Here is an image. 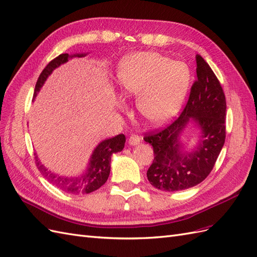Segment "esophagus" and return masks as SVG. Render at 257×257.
I'll list each match as a JSON object with an SVG mask.
<instances>
[{
	"mask_svg": "<svg viewBox=\"0 0 257 257\" xmlns=\"http://www.w3.org/2000/svg\"><path fill=\"white\" fill-rule=\"evenodd\" d=\"M128 142H129L130 146H137V144L140 143V138H139V136L133 134L129 137Z\"/></svg>",
	"mask_w": 257,
	"mask_h": 257,
	"instance_id": "34e87169",
	"label": "esophagus"
}]
</instances>
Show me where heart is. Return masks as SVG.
Instances as JSON below:
<instances>
[{"instance_id":"b5f03b06","label":"heart","mask_w":257,"mask_h":257,"mask_svg":"<svg viewBox=\"0 0 257 257\" xmlns=\"http://www.w3.org/2000/svg\"><path fill=\"white\" fill-rule=\"evenodd\" d=\"M116 77L124 96H137V109L144 119L163 124L178 113L191 72L186 63L173 62L156 52H141L123 57Z\"/></svg>"}]
</instances>
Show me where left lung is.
<instances>
[{
    "mask_svg": "<svg viewBox=\"0 0 257 257\" xmlns=\"http://www.w3.org/2000/svg\"><path fill=\"white\" fill-rule=\"evenodd\" d=\"M196 76L185 109L166 128L147 134L154 160L148 169L151 185L174 192L199 185L212 172L226 139V97L218 79L201 55H196ZM190 120L199 127V140L189 151L180 135Z\"/></svg>",
    "mask_w": 257,
    "mask_h": 257,
    "instance_id": "8db88e82",
    "label": "left lung"
}]
</instances>
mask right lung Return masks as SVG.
Masks as SVG:
<instances>
[{"label": "right lung", "mask_w": 257, "mask_h": 257, "mask_svg": "<svg viewBox=\"0 0 257 257\" xmlns=\"http://www.w3.org/2000/svg\"><path fill=\"white\" fill-rule=\"evenodd\" d=\"M85 55L87 54L69 55L67 53H65L58 55L53 61H51L38 78L34 97L37 96L38 92L42 88L45 80H47L48 77L52 74V71L55 68L60 67L62 64L68 62L72 57H82ZM124 142H126V137L121 134L114 138H110V139L103 140L102 142L98 143L90 157L89 165L87 169H85V172L82 175L77 177H65L52 173L51 170H49L43 165V164H41L37 154H35L36 165L45 178H47L52 185H54L56 188L61 189L62 191L72 194L91 193L95 191L98 188H101L104 183L106 182L110 173V157L114 153L120 152L124 147Z\"/></svg>", "instance_id": "add662e5"}]
</instances>
